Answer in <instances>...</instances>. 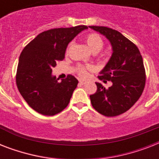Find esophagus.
<instances>
[{
	"label": "esophagus",
	"mask_w": 159,
	"mask_h": 159,
	"mask_svg": "<svg viewBox=\"0 0 159 159\" xmlns=\"http://www.w3.org/2000/svg\"><path fill=\"white\" fill-rule=\"evenodd\" d=\"M87 81H86V80H82V79H80L79 80V83L81 85H85L86 84V83H87Z\"/></svg>",
	"instance_id": "34e87169"
}]
</instances>
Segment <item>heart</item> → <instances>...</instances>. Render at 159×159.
Masks as SVG:
<instances>
[{
	"label": "heart",
	"instance_id": "heart-1",
	"mask_svg": "<svg viewBox=\"0 0 159 159\" xmlns=\"http://www.w3.org/2000/svg\"><path fill=\"white\" fill-rule=\"evenodd\" d=\"M86 43H87V46L89 47V48L93 52V53H98L97 57L101 58V59H106V54L103 53H100V51L102 50V48L104 47V40L101 36L97 33H91L88 34L86 37ZM72 43H70L68 48H67L66 53H68L69 51V48ZM77 73L81 76V77H85L87 73L88 70L92 69L91 66H84V65H78L77 67Z\"/></svg>",
	"mask_w": 159,
	"mask_h": 159
}]
</instances>
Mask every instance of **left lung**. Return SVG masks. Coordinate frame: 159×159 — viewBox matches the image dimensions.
<instances>
[{"mask_svg": "<svg viewBox=\"0 0 159 159\" xmlns=\"http://www.w3.org/2000/svg\"><path fill=\"white\" fill-rule=\"evenodd\" d=\"M105 35L112 46V56L98 76L112 86L96 82L97 90L90 96L93 108L107 117L125 113L135 104L144 89L145 68L138 47L119 31L105 26H89Z\"/></svg>", "mask_w": 159, "mask_h": 159, "instance_id": "8db88e82", "label": "left lung"}]
</instances>
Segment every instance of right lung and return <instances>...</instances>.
<instances>
[{
    "instance_id": "right-lung-1",
    "label": "right lung",
    "mask_w": 159,
    "mask_h": 159,
    "mask_svg": "<svg viewBox=\"0 0 159 159\" xmlns=\"http://www.w3.org/2000/svg\"><path fill=\"white\" fill-rule=\"evenodd\" d=\"M86 25L43 31L24 48L19 58L16 85L31 108L43 116H54L67 106L78 81L68 74L62 82L52 69L63 60L67 44Z\"/></svg>"
}]
</instances>
